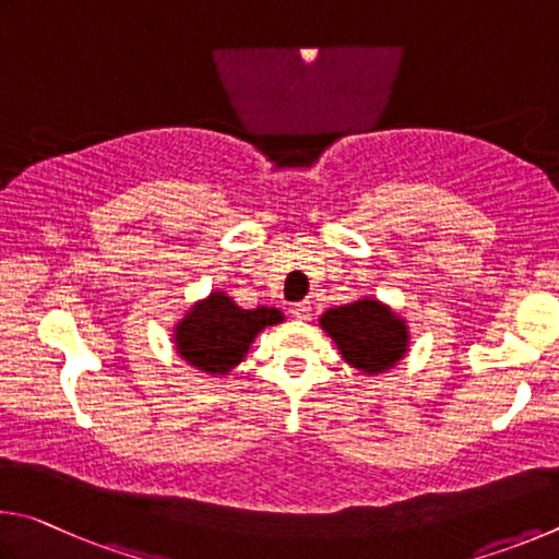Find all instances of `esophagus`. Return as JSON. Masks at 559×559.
I'll list each match as a JSON object with an SVG mask.
<instances>
[{"mask_svg": "<svg viewBox=\"0 0 559 559\" xmlns=\"http://www.w3.org/2000/svg\"><path fill=\"white\" fill-rule=\"evenodd\" d=\"M289 314L295 319H309L311 314V301H297V305L289 307Z\"/></svg>", "mask_w": 559, "mask_h": 559, "instance_id": "1", "label": "esophagus"}]
</instances>
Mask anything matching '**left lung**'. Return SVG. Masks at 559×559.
I'll list each match as a JSON object with an SVG mask.
<instances>
[{"label": "left lung", "instance_id": "1", "mask_svg": "<svg viewBox=\"0 0 559 559\" xmlns=\"http://www.w3.org/2000/svg\"><path fill=\"white\" fill-rule=\"evenodd\" d=\"M319 324L334 338L346 364L368 376L393 368L407 350L405 321L378 299L329 309Z\"/></svg>", "mask_w": 559, "mask_h": 559}]
</instances>
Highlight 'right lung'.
<instances>
[{"instance_id":"right-lung-1","label":"right lung","mask_w":559,"mask_h":559,"mask_svg":"<svg viewBox=\"0 0 559 559\" xmlns=\"http://www.w3.org/2000/svg\"><path fill=\"white\" fill-rule=\"evenodd\" d=\"M282 319L274 307L240 309L223 292H213L176 324L174 344L186 364L203 373L225 376L245 358L254 336Z\"/></svg>"}]
</instances>
